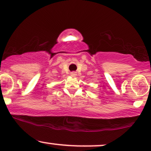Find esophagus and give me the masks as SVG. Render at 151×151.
Listing matches in <instances>:
<instances>
[{
  "label": "esophagus",
  "mask_w": 151,
  "mask_h": 151,
  "mask_svg": "<svg viewBox=\"0 0 151 151\" xmlns=\"http://www.w3.org/2000/svg\"><path fill=\"white\" fill-rule=\"evenodd\" d=\"M71 76H72V77H75L76 76H77V73H76L75 72H71Z\"/></svg>",
  "instance_id": "esophagus-1"
}]
</instances>
